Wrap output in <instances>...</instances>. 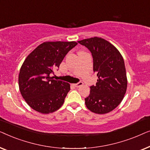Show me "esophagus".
I'll list each match as a JSON object with an SVG mask.
<instances>
[{
  "instance_id": "1",
  "label": "esophagus",
  "mask_w": 150,
  "mask_h": 150,
  "mask_svg": "<svg viewBox=\"0 0 150 150\" xmlns=\"http://www.w3.org/2000/svg\"><path fill=\"white\" fill-rule=\"evenodd\" d=\"M83 85V82H79V83H76V84H74V85L76 87H81V86H82Z\"/></svg>"
}]
</instances>
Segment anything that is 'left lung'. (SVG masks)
<instances>
[{
    "mask_svg": "<svg viewBox=\"0 0 150 150\" xmlns=\"http://www.w3.org/2000/svg\"><path fill=\"white\" fill-rule=\"evenodd\" d=\"M78 42L91 52L93 71L98 78L96 85L90 87L86 106L95 113H107L121 103L126 93L128 83L124 59L113 45L101 38Z\"/></svg>",
    "mask_w": 150,
    "mask_h": 150,
    "instance_id": "1",
    "label": "left lung"
}]
</instances>
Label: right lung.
<instances>
[{"label": "right lung", "instance_id": "obj_1", "mask_svg": "<svg viewBox=\"0 0 150 150\" xmlns=\"http://www.w3.org/2000/svg\"><path fill=\"white\" fill-rule=\"evenodd\" d=\"M75 42H46L38 46L24 61L18 83L20 93L36 111L48 114L58 110L70 90L69 83L50 77Z\"/></svg>", "mask_w": 150, "mask_h": 150}]
</instances>
